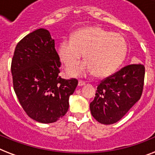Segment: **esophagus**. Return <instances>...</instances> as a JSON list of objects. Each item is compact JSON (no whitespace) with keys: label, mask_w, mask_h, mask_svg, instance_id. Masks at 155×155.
Returning a JSON list of instances; mask_svg holds the SVG:
<instances>
[{"label":"esophagus","mask_w":155,"mask_h":155,"mask_svg":"<svg viewBox=\"0 0 155 155\" xmlns=\"http://www.w3.org/2000/svg\"><path fill=\"white\" fill-rule=\"evenodd\" d=\"M85 84L84 81H83V80H79V82H78V85L79 86H83V85Z\"/></svg>","instance_id":"1"}]
</instances>
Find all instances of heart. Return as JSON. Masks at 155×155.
Segmentation results:
<instances>
[{"mask_svg":"<svg viewBox=\"0 0 155 155\" xmlns=\"http://www.w3.org/2000/svg\"><path fill=\"white\" fill-rule=\"evenodd\" d=\"M126 52L127 43L122 35L98 26L78 29L57 48L58 58L67 67L75 64L85 54L86 61L68 68L71 76L92 73L99 78L109 76L122 63Z\"/></svg>","mask_w":155,"mask_h":155,"instance_id":"obj_1","label":"heart"}]
</instances>
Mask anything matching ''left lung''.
I'll list each match as a JSON object with an SVG mask.
<instances>
[{
  "label": "left lung",
  "instance_id": "1",
  "mask_svg": "<svg viewBox=\"0 0 155 155\" xmlns=\"http://www.w3.org/2000/svg\"><path fill=\"white\" fill-rule=\"evenodd\" d=\"M144 77L145 67L138 63L125 66L102 80L90 103L92 117L104 125L120 120L141 98Z\"/></svg>",
  "mask_w": 155,
  "mask_h": 155
}]
</instances>
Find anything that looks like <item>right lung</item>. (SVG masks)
<instances>
[{"label": "right lung", "instance_id": "1", "mask_svg": "<svg viewBox=\"0 0 155 155\" xmlns=\"http://www.w3.org/2000/svg\"><path fill=\"white\" fill-rule=\"evenodd\" d=\"M60 66L54 40L46 29L33 31L16 46L11 63L13 89L26 114L38 122H55L68 112L78 80L62 79Z\"/></svg>", "mask_w": 155, "mask_h": 155}]
</instances>
